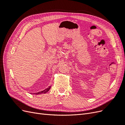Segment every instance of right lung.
<instances>
[{
  "label": "right lung",
  "mask_w": 125,
  "mask_h": 125,
  "mask_svg": "<svg viewBox=\"0 0 125 125\" xmlns=\"http://www.w3.org/2000/svg\"><path fill=\"white\" fill-rule=\"evenodd\" d=\"M51 86H49L48 88H47V89H46L45 90H44V91H41V92H37V93H34V94H42V93H46V92H47L49 90H50V89H51Z\"/></svg>",
  "instance_id": "1"
}]
</instances>
